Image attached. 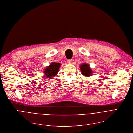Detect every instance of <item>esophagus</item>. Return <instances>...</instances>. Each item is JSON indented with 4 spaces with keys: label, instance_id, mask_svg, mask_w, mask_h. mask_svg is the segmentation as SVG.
Here are the masks:
<instances>
[{
    "label": "esophagus",
    "instance_id": "1",
    "mask_svg": "<svg viewBox=\"0 0 133 133\" xmlns=\"http://www.w3.org/2000/svg\"><path fill=\"white\" fill-rule=\"evenodd\" d=\"M67 61H68V64H72L73 61H72V60H68Z\"/></svg>",
    "mask_w": 133,
    "mask_h": 133
}]
</instances>
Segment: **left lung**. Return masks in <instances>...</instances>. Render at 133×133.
<instances>
[{
	"mask_svg": "<svg viewBox=\"0 0 133 133\" xmlns=\"http://www.w3.org/2000/svg\"><path fill=\"white\" fill-rule=\"evenodd\" d=\"M81 74L85 77H90L92 75L93 71L90 65L87 63H83L80 65Z\"/></svg>",
	"mask_w": 133,
	"mask_h": 133,
	"instance_id": "obj_1",
	"label": "left lung"
}]
</instances>
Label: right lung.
Segmentation results:
<instances>
[{"label":"right lung","instance_id":"obj_1","mask_svg":"<svg viewBox=\"0 0 133 133\" xmlns=\"http://www.w3.org/2000/svg\"><path fill=\"white\" fill-rule=\"evenodd\" d=\"M61 63L53 62L44 69V75L48 79L53 78L58 72Z\"/></svg>","mask_w":133,"mask_h":133}]
</instances>
